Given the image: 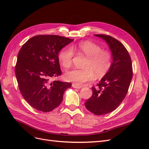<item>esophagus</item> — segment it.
<instances>
[{"label":"esophagus","mask_w":149,"mask_h":149,"mask_svg":"<svg viewBox=\"0 0 149 149\" xmlns=\"http://www.w3.org/2000/svg\"><path fill=\"white\" fill-rule=\"evenodd\" d=\"M72 87L74 88H76V89H80V88H81V86H78V85H76V84H74V83H73V84H72Z\"/></svg>","instance_id":"1"}]
</instances>
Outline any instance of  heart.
Here are the masks:
<instances>
[{
  "label": "heart",
  "instance_id": "1",
  "mask_svg": "<svg viewBox=\"0 0 149 149\" xmlns=\"http://www.w3.org/2000/svg\"><path fill=\"white\" fill-rule=\"evenodd\" d=\"M73 49L86 56L83 68L73 69L66 71L65 78L68 81L80 85L92 80L95 73L97 77H102L109 71L112 64V56L107 49H102L98 44L91 41H84L77 45L63 48L58 54L60 64L65 68H68L73 62Z\"/></svg>",
  "mask_w": 149,
  "mask_h": 149
}]
</instances>
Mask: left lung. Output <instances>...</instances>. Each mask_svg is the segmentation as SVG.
<instances>
[{
  "label": "left lung",
  "instance_id": "obj_1",
  "mask_svg": "<svg viewBox=\"0 0 149 149\" xmlns=\"http://www.w3.org/2000/svg\"><path fill=\"white\" fill-rule=\"evenodd\" d=\"M95 36L107 43L113 61L97 88L92 87L93 94L85 106L94 114L104 115L114 111L124 100L132 78V66L127 49L119 40L107 35Z\"/></svg>",
  "mask_w": 149,
  "mask_h": 149
}]
</instances>
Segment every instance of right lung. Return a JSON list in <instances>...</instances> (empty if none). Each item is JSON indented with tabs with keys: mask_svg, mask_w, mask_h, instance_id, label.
<instances>
[{
	"mask_svg": "<svg viewBox=\"0 0 149 149\" xmlns=\"http://www.w3.org/2000/svg\"><path fill=\"white\" fill-rule=\"evenodd\" d=\"M61 36L40 35L30 38L18 54L15 73L22 96L29 104L44 112L61 103L71 83L51 81L61 74L58 53L73 41Z\"/></svg>",
	"mask_w": 149,
	"mask_h": 149,
	"instance_id": "right-lung-1",
	"label": "right lung"
}]
</instances>
